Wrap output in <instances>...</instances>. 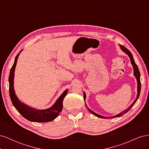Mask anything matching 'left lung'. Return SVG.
<instances>
[{
	"instance_id": "obj_1",
	"label": "left lung",
	"mask_w": 149,
	"mask_h": 149,
	"mask_svg": "<svg viewBox=\"0 0 149 149\" xmlns=\"http://www.w3.org/2000/svg\"><path fill=\"white\" fill-rule=\"evenodd\" d=\"M120 49H122V50H123L124 53H125L127 54V55L129 56V57L130 58V62H131V64L132 65L133 68H134V75L135 76V77L136 78L137 81V96L136 100H135L133 102V103L132 104V105H130V107H129V108H127V109H126V110L123 111L122 112H120V113H119V114H117V115H116V116H113V117H111V118H118V117H120V116H122L123 115H124V114H125L126 112H127L130 109V108H131V107L135 104V103H136V101H137L138 98H139V95H140V93H141V79H140V77H141V74H140V72H139V70L137 65L136 64V63H135V61H134V58H133V56H132V53H130V52L129 50L128 49H127L125 47H124V46L120 45ZM85 99H86V94H85V93L84 92V100H85ZM86 106L87 107L86 104ZM87 108H88V109L90 112H91L93 115L98 117V118H103V119H107V118H107V117H104V116H102L99 115V114L95 113V112H93V111H91V109H89L88 107H87Z\"/></svg>"
}]
</instances>
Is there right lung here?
<instances>
[{
  "instance_id": "add662e5",
  "label": "right lung",
  "mask_w": 149,
  "mask_h": 149,
  "mask_svg": "<svg viewBox=\"0 0 149 149\" xmlns=\"http://www.w3.org/2000/svg\"><path fill=\"white\" fill-rule=\"evenodd\" d=\"M22 51V49L19 52V53H18V55L15 58L14 63H13L10 70L9 78H8L9 94L12 102L18 112L24 118L30 121L37 122V123H46V122L52 121L56 118L63 109V101L68 93V89H66L61 94V95L58 97L55 103L48 109L38 110L22 103L17 97L15 93L14 88H13V78H14L15 69L18 58H19V55Z\"/></svg>"
}]
</instances>
